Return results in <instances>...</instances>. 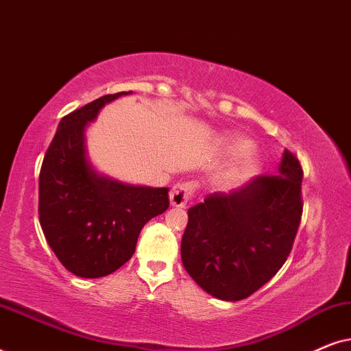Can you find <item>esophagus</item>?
<instances>
[{
    "label": "esophagus",
    "mask_w": 351,
    "mask_h": 351,
    "mask_svg": "<svg viewBox=\"0 0 351 351\" xmlns=\"http://www.w3.org/2000/svg\"><path fill=\"white\" fill-rule=\"evenodd\" d=\"M191 193H193V185L189 184V182L176 184L172 186L169 195L171 206H174V208H185L186 203H189L191 198Z\"/></svg>",
    "instance_id": "obj_1"
}]
</instances>
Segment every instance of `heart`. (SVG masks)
Masks as SVG:
<instances>
[{
	"mask_svg": "<svg viewBox=\"0 0 351 351\" xmlns=\"http://www.w3.org/2000/svg\"><path fill=\"white\" fill-rule=\"evenodd\" d=\"M222 150L227 155H237L217 176L215 185L220 190H230L244 184L261 169V158L249 148V142L241 137H228L222 142Z\"/></svg>",
	"mask_w": 351,
	"mask_h": 351,
	"instance_id": "obj_1",
	"label": "heart"
}]
</instances>
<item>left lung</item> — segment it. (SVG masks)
<instances>
[{
  "instance_id": "left-lung-1",
  "label": "left lung",
  "mask_w": 351,
  "mask_h": 351,
  "mask_svg": "<svg viewBox=\"0 0 351 351\" xmlns=\"http://www.w3.org/2000/svg\"><path fill=\"white\" fill-rule=\"evenodd\" d=\"M302 177L299 160L285 150L275 176H258L189 209L180 256L201 289L237 302L276 275L300 223Z\"/></svg>"
}]
</instances>
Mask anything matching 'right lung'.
Here are the masks:
<instances>
[{
  "label": "right lung",
  "instance_id": "1",
  "mask_svg": "<svg viewBox=\"0 0 351 351\" xmlns=\"http://www.w3.org/2000/svg\"><path fill=\"white\" fill-rule=\"evenodd\" d=\"M104 95L60 119L40 172V223L66 270L102 278L136 251L148 220L169 208V189L131 185L100 174L88 155L86 128L121 95Z\"/></svg>",
  "mask_w": 351,
  "mask_h": 351
}]
</instances>
